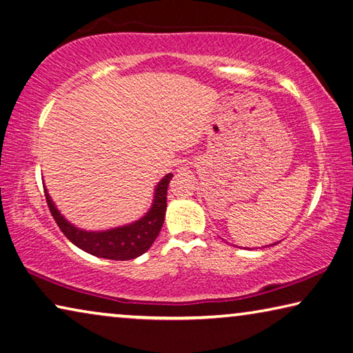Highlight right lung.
I'll return each mask as SVG.
<instances>
[{
  "instance_id": "right-lung-1",
  "label": "right lung",
  "mask_w": 353,
  "mask_h": 353,
  "mask_svg": "<svg viewBox=\"0 0 353 353\" xmlns=\"http://www.w3.org/2000/svg\"><path fill=\"white\" fill-rule=\"evenodd\" d=\"M172 176V173H169V175H165L159 181L157 190H154L153 206L144 219L134 221L133 225L102 232H88L74 228L55 209L46 189L45 196L55 223L60 228V231L65 234L66 239H70V242L96 257L111 259V261H130V259L144 254L153 245L154 239L158 237L164 223L167 208V186H169Z\"/></svg>"
}]
</instances>
